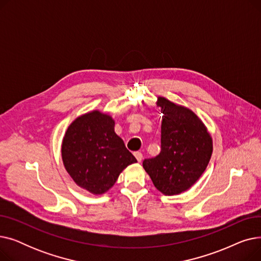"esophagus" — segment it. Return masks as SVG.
Wrapping results in <instances>:
<instances>
[{
  "mask_svg": "<svg viewBox=\"0 0 261 261\" xmlns=\"http://www.w3.org/2000/svg\"><path fill=\"white\" fill-rule=\"evenodd\" d=\"M134 156L136 158V160H138V162H142V160H143V154H142V152H140V151L134 152Z\"/></svg>",
  "mask_w": 261,
  "mask_h": 261,
  "instance_id": "1",
  "label": "esophagus"
}]
</instances>
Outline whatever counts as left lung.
Masks as SVG:
<instances>
[{"mask_svg": "<svg viewBox=\"0 0 261 261\" xmlns=\"http://www.w3.org/2000/svg\"><path fill=\"white\" fill-rule=\"evenodd\" d=\"M163 113L161 152L143 162L145 171L162 194L173 196L193 186L206 169L213 139L206 126L190 109L158 97Z\"/></svg>", "mask_w": 261, "mask_h": 261, "instance_id": "obj_1", "label": "left lung"}]
</instances>
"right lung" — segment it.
<instances>
[{
	"mask_svg": "<svg viewBox=\"0 0 261 261\" xmlns=\"http://www.w3.org/2000/svg\"><path fill=\"white\" fill-rule=\"evenodd\" d=\"M115 121L98 110L77 117L62 140L63 165L73 181L93 195H103L120 172L136 163L114 131Z\"/></svg>",
	"mask_w": 261,
	"mask_h": 261,
	"instance_id": "obj_1",
	"label": "right lung"
}]
</instances>
